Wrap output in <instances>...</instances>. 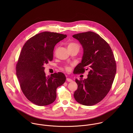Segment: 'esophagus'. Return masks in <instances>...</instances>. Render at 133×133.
Returning a JSON list of instances; mask_svg holds the SVG:
<instances>
[{
	"label": "esophagus",
	"instance_id": "obj_1",
	"mask_svg": "<svg viewBox=\"0 0 133 133\" xmlns=\"http://www.w3.org/2000/svg\"><path fill=\"white\" fill-rule=\"evenodd\" d=\"M66 80L68 82H72V81H73V80L71 79V78H66Z\"/></svg>",
	"mask_w": 133,
	"mask_h": 133
}]
</instances>
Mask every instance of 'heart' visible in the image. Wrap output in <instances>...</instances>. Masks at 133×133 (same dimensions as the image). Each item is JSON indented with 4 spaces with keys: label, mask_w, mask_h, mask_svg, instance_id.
I'll return each mask as SVG.
<instances>
[{
    "label": "heart",
    "mask_w": 133,
    "mask_h": 133,
    "mask_svg": "<svg viewBox=\"0 0 133 133\" xmlns=\"http://www.w3.org/2000/svg\"><path fill=\"white\" fill-rule=\"evenodd\" d=\"M68 50H71V49H73L75 48H77L79 49V45L75 43L70 42L68 44ZM65 69L66 71H68L69 70V68L68 67L66 66Z\"/></svg>",
    "instance_id": "obj_1"
}]
</instances>
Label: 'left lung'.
I'll use <instances>...</instances> for the list:
<instances>
[{"label": "left lung", "mask_w": 133, "mask_h": 133, "mask_svg": "<svg viewBox=\"0 0 133 133\" xmlns=\"http://www.w3.org/2000/svg\"><path fill=\"white\" fill-rule=\"evenodd\" d=\"M73 37L79 41L83 51L81 62L75 67L74 73L89 70L87 79H76L78 88L74 97L81 104L93 105L101 101L111 88L116 73L114 54L109 44L93 32L78 33Z\"/></svg>", "instance_id": "8db88e82"}]
</instances>
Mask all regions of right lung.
I'll use <instances>...</instances> for the list:
<instances>
[{
    "mask_svg": "<svg viewBox=\"0 0 133 133\" xmlns=\"http://www.w3.org/2000/svg\"><path fill=\"white\" fill-rule=\"evenodd\" d=\"M66 37L43 32L30 38L22 47L16 64V75L24 95L37 105L52 103L56 98L57 88L65 81L61 72L46 77L43 65L53 60L55 45Z\"/></svg>",
    "mask_w": 133,
    "mask_h": 133,
    "instance_id": "obj_1",
    "label": "right lung"
}]
</instances>
